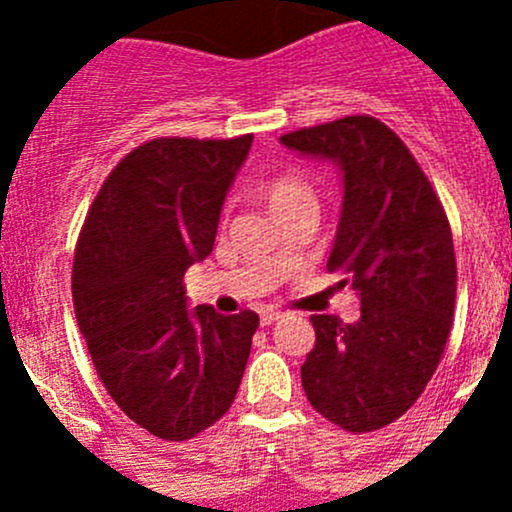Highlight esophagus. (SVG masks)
Instances as JSON below:
<instances>
[{"label":"esophagus","mask_w":512,"mask_h":512,"mask_svg":"<svg viewBox=\"0 0 512 512\" xmlns=\"http://www.w3.org/2000/svg\"><path fill=\"white\" fill-rule=\"evenodd\" d=\"M277 319H282V312H277V309H262V312H260V324H262V327H267V324L277 322Z\"/></svg>","instance_id":"1"}]
</instances>
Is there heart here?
Segmentation results:
<instances>
[{
    "label": "heart",
    "mask_w": 512,
    "mask_h": 512,
    "mask_svg": "<svg viewBox=\"0 0 512 512\" xmlns=\"http://www.w3.org/2000/svg\"><path fill=\"white\" fill-rule=\"evenodd\" d=\"M265 193L267 203L270 208L275 210H285L289 205H297V203H314V188L312 183L307 180V175L297 173V170H287V173L275 175L265 183L262 188Z\"/></svg>",
    "instance_id": "obj_1"
}]
</instances>
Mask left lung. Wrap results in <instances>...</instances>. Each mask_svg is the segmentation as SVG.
Instances as JSON below:
<instances>
[{
  "label": "left lung",
  "mask_w": 512,
  "mask_h": 512,
  "mask_svg": "<svg viewBox=\"0 0 512 512\" xmlns=\"http://www.w3.org/2000/svg\"><path fill=\"white\" fill-rule=\"evenodd\" d=\"M280 141L342 168L327 270L361 299L356 324L312 314L317 342L302 364L304 394L344 431H376L416 404L446 349L458 277L451 225L421 165L379 118L344 116Z\"/></svg>",
  "instance_id": "obj_1"
}]
</instances>
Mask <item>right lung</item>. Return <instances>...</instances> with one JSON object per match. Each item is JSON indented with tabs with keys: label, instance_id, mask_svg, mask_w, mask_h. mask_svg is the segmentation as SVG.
Returning a JSON list of instances; mask_svg holds the SVG:
<instances>
[{
	"label": "right lung",
	"instance_id": "right-lung-1",
	"mask_svg": "<svg viewBox=\"0 0 512 512\" xmlns=\"http://www.w3.org/2000/svg\"><path fill=\"white\" fill-rule=\"evenodd\" d=\"M252 146L237 138H153L111 170L74 252L71 294L108 396L163 441L225 416L257 317L185 307L183 275L213 252L220 210Z\"/></svg>",
	"mask_w": 512,
	"mask_h": 512
}]
</instances>
